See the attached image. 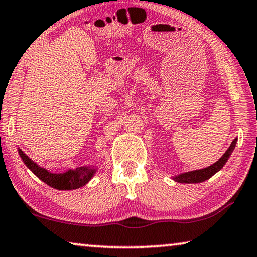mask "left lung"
Returning <instances> with one entry per match:
<instances>
[{
	"label": "left lung",
	"instance_id": "obj_1",
	"mask_svg": "<svg viewBox=\"0 0 257 257\" xmlns=\"http://www.w3.org/2000/svg\"><path fill=\"white\" fill-rule=\"evenodd\" d=\"M236 142H237V137H235V139L233 140V142L230 143V146L228 149L226 150V153L223 154L222 156L220 157V160L216 161L214 164L200 170H193V171L179 173V175L177 176H172V179L177 183H184V184H197V183H201L209 179L212 176H214L216 172H219L220 170L223 168V165L227 163V161H228L230 155H232L233 150L235 149Z\"/></svg>",
	"mask_w": 257,
	"mask_h": 257
}]
</instances>
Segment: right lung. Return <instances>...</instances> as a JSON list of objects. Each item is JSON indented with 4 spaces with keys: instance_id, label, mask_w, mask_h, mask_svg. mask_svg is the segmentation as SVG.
<instances>
[{
    "instance_id": "add662e5",
    "label": "right lung",
    "mask_w": 257,
    "mask_h": 257,
    "mask_svg": "<svg viewBox=\"0 0 257 257\" xmlns=\"http://www.w3.org/2000/svg\"><path fill=\"white\" fill-rule=\"evenodd\" d=\"M17 150H19L22 161L24 162V164L28 166L29 170H31V172H34L42 182H44L56 190L68 191L80 189L93 178L97 171V166L91 164L79 166L77 169H68L66 171L60 173H53L32 161L20 148Z\"/></svg>"
}]
</instances>
